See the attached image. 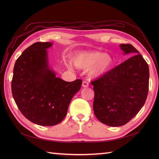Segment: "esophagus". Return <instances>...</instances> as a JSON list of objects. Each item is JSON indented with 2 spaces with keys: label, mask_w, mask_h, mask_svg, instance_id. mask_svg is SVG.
<instances>
[{
  "label": "esophagus",
  "mask_w": 159,
  "mask_h": 159,
  "mask_svg": "<svg viewBox=\"0 0 159 159\" xmlns=\"http://www.w3.org/2000/svg\"><path fill=\"white\" fill-rule=\"evenodd\" d=\"M82 87L83 88H88L89 87V84L87 82V81H84L82 82Z\"/></svg>",
  "instance_id": "obj_1"
}]
</instances>
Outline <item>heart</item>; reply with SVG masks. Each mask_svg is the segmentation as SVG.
<instances>
[{"mask_svg": "<svg viewBox=\"0 0 159 159\" xmlns=\"http://www.w3.org/2000/svg\"><path fill=\"white\" fill-rule=\"evenodd\" d=\"M75 67L82 70L89 69V75L91 78H98L103 75L109 70L112 65V58L109 55L99 52H82L73 58ZM71 68V66L68 64Z\"/></svg>", "mask_w": 159, "mask_h": 159, "instance_id": "b5f03b06", "label": "heart"}]
</instances>
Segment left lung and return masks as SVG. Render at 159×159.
I'll use <instances>...</instances> for the list:
<instances>
[{
  "label": "left lung",
  "instance_id": "8db88e82",
  "mask_svg": "<svg viewBox=\"0 0 159 159\" xmlns=\"http://www.w3.org/2000/svg\"><path fill=\"white\" fill-rule=\"evenodd\" d=\"M124 54L133 56L93 81L95 115L111 127L127 123L145 104L149 69L139 52L129 44H120Z\"/></svg>",
  "mask_w": 159,
  "mask_h": 159
}]
</instances>
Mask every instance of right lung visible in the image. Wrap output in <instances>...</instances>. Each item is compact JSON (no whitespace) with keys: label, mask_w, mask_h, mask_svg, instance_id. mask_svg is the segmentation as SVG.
I'll use <instances>...</instances> for the list:
<instances>
[{"label":"right lung","mask_w":159,"mask_h":159,"mask_svg":"<svg viewBox=\"0 0 159 159\" xmlns=\"http://www.w3.org/2000/svg\"><path fill=\"white\" fill-rule=\"evenodd\" d=\"M52 42H36L14 64L12 93L22 115L41 126H53L64 119L70 103L81 88V80L71 82L57 78L50 69L47 49Z\"/></svg>","instance_id":"1"}]
</instances>
